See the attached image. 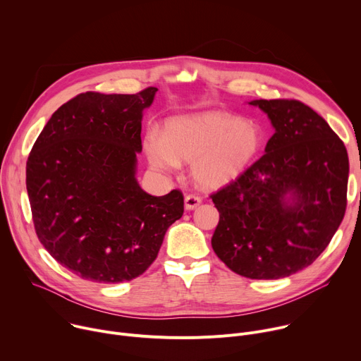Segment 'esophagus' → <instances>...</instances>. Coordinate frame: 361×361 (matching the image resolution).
Masks as SVG:
<instances>
[{
  "mask_svg": "<svg viewBox=\"0 0 361 361\" xmlns=\"http://www.w3.org/2000/svg\"><path fill=\"white\" fill-rule=\"evenodd\" d=\"M201 202H202V199L199 197L197 195H186V197H185V208L188 211L195 209L196 207L201 205Z\"/></svg>",
  "mask_w": 361,
  "mask_h": 361,
  "instance_id": "obj_1",
  "label": "esophagus"
}]
</instances>
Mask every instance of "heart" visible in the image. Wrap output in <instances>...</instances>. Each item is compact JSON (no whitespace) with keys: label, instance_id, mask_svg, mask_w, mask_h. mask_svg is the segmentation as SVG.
<instances>
[{"label":"heart","instance_id":"heart-1","mask_svg":"<svg viewBox=\"0 0 361 361\" xmlns=\"http://www.w3.org/2000/svg\"><path fill=\"white\" fill-rule=\"evenodd\" d=\"M261 146L255 125L241 118L208 111L169 118L160 139L149 135L146 154L157 169L192 164V176L201 188H218L241 175Z\"/></svg>","mask_w":361,"mask_h":361}]
</instances>
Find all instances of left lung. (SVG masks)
I'll return each mask as SVG.
<instances>
[{
  "label": "left lung",
  "instance_id": "obj_1",
  "mask_svg": "<svg viewBox=\"0 0 361 361\" xmlns=\"http://www.w3.org/2000/svg\"><path fill=\"white\" fill-rule=\"evenodd\" d=\"M275 133L265 153L211 193L219 212L218 258L251 279H276L311 265L330 244L347 207L348 156L343 140L294 99L254 100ZM291 192L295 204L283 196Z\"/></svg>",
  "mask_w": 361,
  "mask_h": 361
}]
</instances>
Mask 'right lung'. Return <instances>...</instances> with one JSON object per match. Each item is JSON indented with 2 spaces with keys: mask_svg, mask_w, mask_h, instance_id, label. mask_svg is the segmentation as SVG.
I'll return each mask as SVG.
<instances>
[{
  "mask_svg": "<svg viewBox=\"0 0 361 361\" xmlns=\"http://www.w3.org/2000/svg\"><path fill=\"white\" fill-rule=\"evenodd\" d=\"M156 87L135 94L80 93L60 106L27 160V192L39 243L77 276L117 284L156 259L183 193H146L135 178L142 110Z\"/></svg>",
  "mask_w": 361,
  "mask_h": 361,
  "instance_id": "obj_1",
  "label": "right lung"
}]
</instances>
